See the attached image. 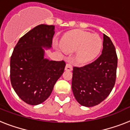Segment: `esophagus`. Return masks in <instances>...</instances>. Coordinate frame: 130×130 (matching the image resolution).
Segmentation results:
<instances>
[{
	"mask_svg": "<svg viewBox=\"0 0 130 130\" xmlns=\"http://www.w3.org/2000/svg\"><path fill=\"white\" fill-rule=\"evenodd\" d=\"M65 69L66 71H72L73 67H72V65H71V64L69 63H67V64H66V66H65Z\"/></svg>",
	"mask_w": 130,
	"mask_h": 130,
	"instance_id": "esophagus-1",
	"label": "esophagus"
}]
</instances>
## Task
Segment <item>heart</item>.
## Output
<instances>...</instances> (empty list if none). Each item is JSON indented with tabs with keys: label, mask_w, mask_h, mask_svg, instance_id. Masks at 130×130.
<instances>
[{
	"label": "heart",
	"mask_w": 130,
	"mask_h": 130,
	"mask_svg": "<svg viewBox=\"0 0 130 130\" xmlns=\"http://www.w3.org/2000/svg\"><path fill=\"white\" fill-rule=\"evenodd\" d=\"M61 44L68 52L75 51L78 63L85 64L93 60L102 50L103 41L97 34L84 30H74L63 37Z\"/></svg>",
	"instance_id": "heart-1"
}]
</instances>
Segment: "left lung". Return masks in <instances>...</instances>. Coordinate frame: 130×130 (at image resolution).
Segmentation results:
<instances>
[{"label": "left lung", "instance_id": "1", "mask_svg": "<svg viewBox=\"0 0 130 130\" xmlns=\"http://www.w3.org/2000/svg\"><path fill=\"white\" fill-rule=\"evenodd\" d=\"M117 66L114 45L103 34L102 55L90 64L73 68L72 91L78 103L89 107L103 102L114 87Z\"/></svg>", "mask_w": 130, "mask_h": 130}]
</instances>
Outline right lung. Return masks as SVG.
<instances>
[{
  "instance_id": "obj_1",
  "label": "right lung",
  "mask_w": 130,
  "mask_h": 130,
  "mask_svg": "<svg viewBox=\"0 0 130 130\" xmlns=\"http://www.w3.org/2000/svg\"><path fill=\"white\" fill-rule=\"evenodd\" d=\"M54 25H39L22 37L10 58V82L18 96L32 105L43 103L63 75L65 63L45 58L51 48Z\"/></svg>"
}]
</instances>
